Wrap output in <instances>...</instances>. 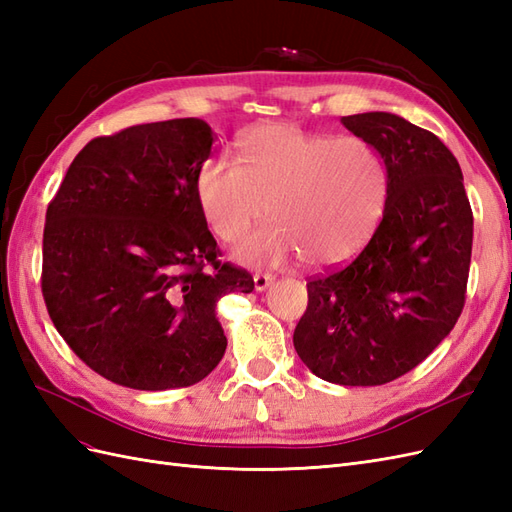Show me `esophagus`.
<instances>
[{"label": "esophagus", "mask_w": 512, "mask_h": 512, "mask_svg": "<svg viewBox=\"0 0 512 512\" xmlns=\"http://www.w3.org/2000/svg\"><path fill=\"white\" fill-rule=\"evenodd\" d=\"M273 282H275V277L269 275V273H256V275H254V286H256L258 292L267 290Z\"/></svg>", "instance_id": "1"}]
</instances>
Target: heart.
Segmentation results:
<instances>
[{
  "label": "heart",
  "mask_w": 512,
  "mask_h": 512,
  "mask_svg": "<svg viewBox=\"0 0 512 512\" xmlns=\"http://www.w3.org/2000/svg\"><path fill=\"white\" fill-rule=\"evenodd\" d=\"M239 161L218 153L196 177L200 209L218 239L235 243L267 211L273 218L235 247L239 262L277 267L303 258L312 267H335L374 235L386 170L363 138L267 123L241 136Z\"/></svg>",
  "instance_id": "obj_1"
}]
</instances>
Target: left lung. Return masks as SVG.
Returning a JSON list of instances; mask_svg holds the SVG:
<instances>
[{
    "label": "left lung",
    "mask_w": 512,
    "mask_h": 512,
    "mask_svg": "<svg viewBox=\"0 0 512 512\" xmlns=\"http://www.w3.org/2000/svg\"><path fill=\"white\" fill-rule=\"evenodd\" d=\"M342 123L386 166L384 213L359 256L307 282L292 342L318 378L378 386L408 374L453 331L474 218L459 162L436 134L393 113Z\"/></svg>",
    "instance_id": "1"
}]
</instances>
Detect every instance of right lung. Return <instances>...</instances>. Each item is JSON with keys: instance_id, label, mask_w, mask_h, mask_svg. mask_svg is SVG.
I'll return each mask as SVG.
<instances>
[{"instance_id": "obj_1", "label": "right lung", "mask_w": 512, "mask_h": 512, "mask_svg": "<svg viewBox=\"0 0 512 512\" xmlns=\"http://www.w3.org/2000/svg\"><path fill=\"white\" fill-rule=\"evenodd\" d=\"M211 145L194 117L98 136L46 209V309L72 352L115 384L166 391L209 376L226 350L215 305L254 290L250 273L218 260L198 203Z\"/></svg>"}]
</instances>
